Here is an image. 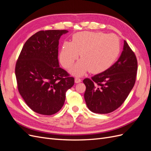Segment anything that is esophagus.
Returning <instances> with one entry per match:
<instances>
[{
  "instance_id": "obj_1",
  "label": "esophagus",
  "mask_w": 151,
  "mask_h": 151,
  "mask_svg": "<svg viewBox=\"0 0 151 151\" xmlns=\"http://www.w3.org/2000/svg\"><path fill=\"white\" fill-rule=\"evenodd\" d=\"M82 82V79H80L79 77H77L75 78V83H81Z\"/></svg>"
}]
</instances>
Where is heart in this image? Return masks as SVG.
<instances>
[{
  "label": "heart",
  "instance_id": "b5f03b06",
  "mask_svg": "<svg viewBox=\"0 0 151 151\" xmlns=\"http://www.w3.org/2000/svg\"><path fill=\"white\" fill-rule=\"evenodd\" d=\"M120 52V42L116 35L83 31L73 36L72 42L63 43L59 58L62 65L68 68L80 53L81 59L70 72L74 75L81 76L89 70L93 74L106 70L115 62Z\"/></svg>",
  "mask_w": 151,
  "mask_h": 151
}]
</instances>
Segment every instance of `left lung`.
<instances>
[{
  "mask_svg": "<svg viewBox=\"0 0 151 151\" xmlns=\"http://www.w3.org/2000/svg\"><path fill=\"white\" fill-rule=\"evenodd\" d=\"M137 60L124 40L118 60L108 69L83 81L84 99L90 111L106 114L115 111L125 101L135 83Z\"/></svg>",
  "mask_w": 151,
  "mask_h": 151,
  "instance_id": "1",
  "label": "left lung"
}]
</instances>
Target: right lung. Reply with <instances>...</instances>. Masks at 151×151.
Wrapping results in <instances>:
<instances>
[{"instance_id": "1", "label": "right lung", "mask_w": 151, "mask_h": 151, "mask_svg": "<svg viewBox=\"0 0 151 151\" xmlns=\"http://www.w3.org/2000/svg\"><path fill=\"white\" fill-rule=\"evenodd\" d=\"M67 30L40 31L26 41L16 62L19 92L36 113L51 115L63 106L74 78L59 66V40Z\"/></svg>"}]
</instances>
